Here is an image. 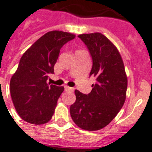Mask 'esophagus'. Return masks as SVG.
<instances>
[{"label": "esophagus", "instance_id": "esophagus-1", "mask_svg": "<svg viewBox=\"0 0 152 152\" xmlns=\"http://www.w3.org/2000/svg\"><path fill=\"white\" fill-rule=\"evenodd\" d=\"M64 90L66 91H73L74 88L68 87V86H65V87H64Z\"/></svg>", "mask_w": 152, "mask_h": 152}]
</instances>
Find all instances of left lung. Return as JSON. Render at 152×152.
Here are the masks:
<instances>
[{
  "instance_id": "8db88e82",
  "label": "left lung",
  "mask_w": 152,
  "mask_h": 152,
  "mask_svg": "<svg viewBox=\"0 0 152 152\" xmlns=\"http://www.w3.org/2000/svg\"><path fill=\"white\" fill-rule=\"evenodd\" d=\"M92 59L90 76L95 78L92 90L85 95L75 91L70 106L76 125L88 131L99 130L111 122L125 103L127 76L124 63L114 45L101 33L80 34Z\"/></svg>"
}]
</instances>
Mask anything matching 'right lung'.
Listing matches in <instances>:
<instances>
[{
  "label": "right lung",
  "instance_id": "add662e5",
  "mask_svg": "<svg viewBox=\"0 0 152 152\" xmlns=\"http://www.w3.org/2000/svg\"><path fill=\"white\" fill-rule=\"evenodd\" d=\"M67 32L53 31L38 39L20 58L10 80L11 97L18 114L25 121L42 125L52 118L63 87L46 83L54 73L62 46L75 39Z\"/></svg>",
  "mask_w": 152,
  "mask_h": 152
}]
</instances>
